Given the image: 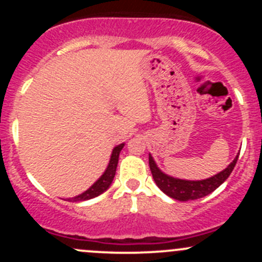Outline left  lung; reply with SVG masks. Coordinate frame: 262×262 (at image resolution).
I'll return each mask as SVG.
<instances>
[{
    "label": "left lung",
    "instance_id": "obj_1",
    "mask_svg": "<svg viewBox=\"0 0 262 262\" xmlns=\"http://www.w3.org/2000/svg\"><path fill=\"white\" fill-rule=\"evenodd\" d=\"M238 155L223 171L212 176V178L205 179V180H184V179L172 178V176L167 175V173H165L158 168V166L156 165L155 160L150 155L149 168L156 185L166 195H168L172 199L179 200V202H187V200H195L207 196L208 194L213 192L216 187L221 186L233 171L237 160H238Z\"/></svg>",
    "mask_w": 262,
    "mask_h": 262
}]
</instances>
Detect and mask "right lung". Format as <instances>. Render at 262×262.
<instances>
[{
  "mask_svg": "<svg viewBox=\"0 0 262 262\" xmlns=\"http://www.w3.org/2000/svg\"><path fill=\"white\" fill-rule=\"evenodd\" d=\"M124 144L121 143L119 146H116L114 149H113L112 156H110V161L109 165H107L106 170L104 171L101 176L99 178V180H96L86 191H83L82 194L77 195L75 198H70V202H84V200H90L92 198L99 196L100 194H102L104 191H106L107 189L112 185L113 180H114V176L116 172V166H118V161H119V155H120V150L123 149Z\"/></svg>",
  "mask_w": 262,
  "mask_h": 262,
  "instance_id": "add662e5",
  "label": "right lung"
}]
</instances>
